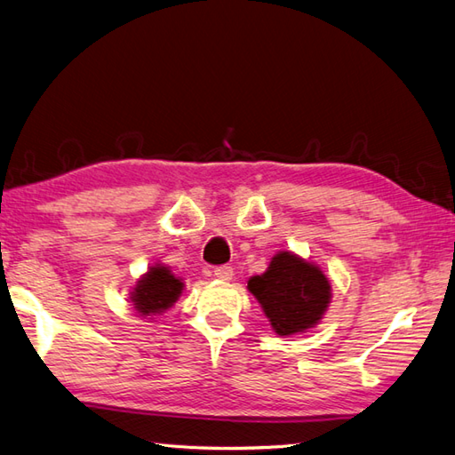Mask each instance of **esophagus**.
Masks as SVG:
<instances>
[{"label": "esophagus", "mask_w": 455, "mask_h": 455, "mask_svg": "<svg viewBox=\"0 0 455 455\" xmlns=\"http://www.w3.org/2000/svg\"><path fill=\"white\" fill-rule=\"evenodd\" d=\"M214 276H216L218 280H231V276H234V268L228 267V265L216 267V268H214Z\"/></svg>", "instance_id": "1"}]
</instances>
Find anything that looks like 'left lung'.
I'll use <instances>...</instances> for the list:
<instances>
[{"label": "left lung", "instance_id": "obj_1", "mask_svg": "<svg viewBox=\"0 0 455 455\" xmlns=\"http://www.w3.org/2000/svg\"><path fill=\"white\" fill-rule=\"evenodd\" d=\"M247 288L265 309L272 329L282 337L311 329L331 299L325 275L288 251L272 259L265 275L251 278Z\"/></svg>", "mask_w": 455, "mask_h": 455}]
</instances>
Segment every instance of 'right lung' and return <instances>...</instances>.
Wrapping results in <instances>:
<instances>
[{"label": "right lung", "mask_w": 455, "mask_h": 455, "mask_svg": "<svg viewBox=\"0 0 455 455\" xmlns=\"http://www.w3.org/2000/svg\"><path fill=\"white\" fill-rule=\"evenodd\" d=\"M180 290H183V282L171 275L167 267L156 265L136 284L132 291L134 307L140 315H149V313L154 315L173 306Z\"/></svg>", "instance_id": "right-lung-1"}]
</instances>
